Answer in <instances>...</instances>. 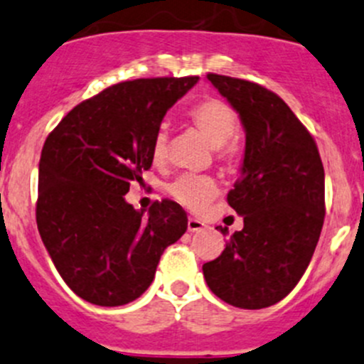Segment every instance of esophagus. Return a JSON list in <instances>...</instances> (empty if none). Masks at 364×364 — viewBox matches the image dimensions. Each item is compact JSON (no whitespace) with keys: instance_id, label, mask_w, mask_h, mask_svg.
<instances>
[{"instance_id":"esophagus-1","label":"esophagus","mask_w":364,"mask_h":364,"mask_svg":"<svg viewBox=\"0 0 364 364\" xmlns=\"http://www.w3.org/2000/svg\"><path fill=\"white\" fill-rule=\"evenodd\" d=\"M190 232H196V231H203L204 224L199 220V218H188V224H186Z\"/></svg>"}]
</instances>
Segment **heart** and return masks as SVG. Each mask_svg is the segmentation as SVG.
<instances>
[{
    "label": "heart",
    "mask_w": 364,
    "mask_h": 364,
    "mask_svg": "<svg viewBox=\"0 0 364 364\" xmlns=\"http://www.w3.org/2000/svg\"><path fill=\"white\" fill-rule=\"evenodd\" d=\"M188 119L213 146L217 160H235L238 154V144L235 142L232 135L238 128V115L232 110L231 105H228L220 97L208 96L190 108ZM167 149L168 133L160 128L154 135L153 147H151V156L154 164H161L165 160ZM167 192L176 203L185 206L186 210L203 211L217 197L218 185L210 176L185 174L176 178L167 186Z\"/></svg>",
    "instance_id": "b5f03b06"
}]
</instances>
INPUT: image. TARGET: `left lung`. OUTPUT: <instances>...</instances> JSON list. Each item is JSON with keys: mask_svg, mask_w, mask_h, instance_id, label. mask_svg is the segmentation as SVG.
<instances>
[{"mask_svg": "<svg viewBox=\"0 0 364 364\" xmlns=\"http://www.w3.org/2000/svg\"><path fill=\"white\" fill-rule=\"evenodd\" d=\"M208 80L240 114L245 158L228 193L243 229L229 236L217 259L203 264L204 279L228 304L268 308L294 290L318 243L326 217L322 158L277 94L240 77L210 73Z\"/></svg>", "mask_w": 364, "mask_h": 364, "instance_id": "8db88e82", "label": "left lung"}]
</instances>
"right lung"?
Wrapping results in <instances>:
<instances>
[{
  "label": "right lung",
  "mask_w": 364,
  "mask_h": 364,
  "mask_svg": "<svg viewBox=\"0 0 364 364\" xmlns=\"http://www.w3.org/2000/svg\"><path fill=\"white\" fill-rule=\"evenodd\" d=\"M199 76L140 77L73 108L46 139L35 217L67 287L96 306L139 299L160 257L186 231L185 210L154 200L149 213L124 200L153 165L151 147L168 108Z\"/></svg>",
  "instance_id": "add662e5"
}]
</instances>
